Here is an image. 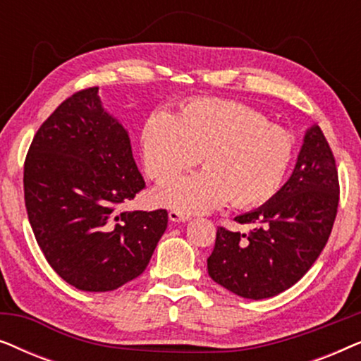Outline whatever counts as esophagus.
<instances>
[{"label": "esophagus", "mask_w": 361, "mask_h": 361, "mask_svg": "<svg viewBox=\"0 0 361 361\" xmlns=\"http://www.w3.org/2000/svg\"><path fill=\"white\" fill-rule=\"evenodd\" d=\"M169 220L174 221V224H179V221H189V215L182 214V212H177V210H171L169 212Z\"/></svg>", "instance_id": "1"}]
</instances>
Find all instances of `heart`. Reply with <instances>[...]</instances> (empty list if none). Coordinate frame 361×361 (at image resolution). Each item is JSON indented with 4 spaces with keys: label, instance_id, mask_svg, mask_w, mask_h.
I'll list each match as a JSON object with an SVG mask.
<instances>
[{
    "label": "heart",
    "instance_id": "1",
    "mask_svg": "<svg viewBox=\"0 0 361 361\" xmlns=\"http://www.w3.org/2000/svg\"><path fill=\"white\" fill-rule=\"evenodd\" d=\"M151 179L167 182L204 162L205 171L154 190L157 205L204 214L226 200L240 209L263 205L278 194L294 156V141L248 105L199 98L176 115L152 111L141 133Z\"/></svg>",
    "mask_w": 361,
    "mask_h": 361
}]
</instances>
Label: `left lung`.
<instances>
[{
    "mask_svg": "<svg viewBox=\"0 0 361 361\" xmlns=\"http://www.w3.org/2000/svg\"><path fill=\"white\" fill-rule=\"evenodd\" d=\"M338 172L317 125L305 131L289 180L259 209L235 216L248 235L219 226L209 276L245 299H268L294 286L327 243L338 207Z\"/></svg>",
    "mask_w": 361,
    "mask_h": 361,
    "instance_id": "8db88e82",
    "label": "left lung"
}]
</instances>
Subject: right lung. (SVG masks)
Listing matches in <instances>:
<instances>
[{"label":"right lung","mask_w":361,"mask_h":361,"mask_svg":"<svg viewBox=\"0 0 361 361\" xmlns=\"http://www.w3.org/2000/svg\"><path fill=\"white\" fill-rule=\"evenodd\" d=\"M145 185L98 87L73 93L42 123L24 162V202L39 248L66 283L105 293L146 269L167 212L120 209Z\"/></svg>","instance_id":"add662e5"}]
</instances>
